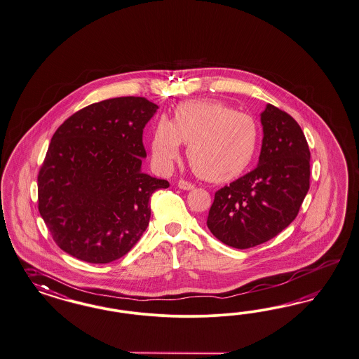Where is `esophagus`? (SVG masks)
Masks as SVG:
<instances>
[{
  "instance_id": "esophagus-1",
  "label": "esophagus",
  "mask_w": 359,
  "mask_h": 359,
  "mask_svg": "<svg viewBox=\"0 0 359 359\" xmlns=\"http://www.w3.org/2000/svg\"><path fill=\"white\" fill-rule=\"evenodd\" d=\"M177 187H179L180 189H186V191H188V189H192L195 186H194L192 183H189V182L184 180V179H180V180L177 182Z\"/></svg>"
}]
</instances>
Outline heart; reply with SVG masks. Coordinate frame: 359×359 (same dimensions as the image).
<instances>
[{
    "instance_id": "b5f03b06",
    "label": "heart",
    "mask_w": 359,
    "mask_h": 359,
    "mask_svg": "<svg viewBox=\"0 0 359 359\" xmlns=\"http://www.w3.org/2000/svg\"><path fill=\"white\" fill-rule=\"evenodd\" d=\"M256 119L215 100L180 103L172 122L161 116L151 136V158L161 170H168L188 144L192 170L210 182H228L244 172L260 147Z\"/></svg>"
}]
</instances>
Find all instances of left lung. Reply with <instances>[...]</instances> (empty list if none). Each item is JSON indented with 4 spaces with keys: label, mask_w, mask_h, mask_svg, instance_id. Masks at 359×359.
<instances>
[{
    "label": "left lung",
    "mask_w": 359,
    "mask_h": 359,
    "mask_svg": "<svg viewBox=\"0 0 359 359\" xmlns=\"http://www.w3.org/2000/svg\"><path fill=\"white\" fill-rule=\"evenodd\" d=\"M259 165L215 194L207 225L237 249L269 241L298 215L310 187V151L299 124L273 104L261 112Z\"/></svg>",
    "instance_id": "8db88e82"
}]
</instances>
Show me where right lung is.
I'll return each instance as SVG.
<instances>
[{
    "label": "right lung",
    "instance_id": "obj_1",
    "mask_svg": "<svg viewBox=\"0 0 359 359\" xmlns=\"http://www.w3.org/2000/svg\"><path fill=\"white\" fill-rule=\"evenodd\" d=\"M156 110L142 97L106 99L73 114L51 137L38 172V210L75 259L118 260L147 229L149 198L170 187L140 171L143 128Z\"/></svg>",
    "mask_w": 359,
    "mask_h": 359
}]
</instances>
